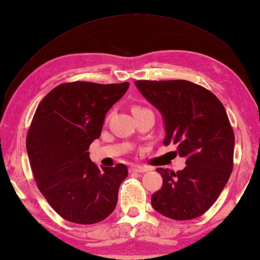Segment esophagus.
Masks as SVG:
<instances>
[{
    "mask_svg": "<svg viewBox=\"0 0 260 260\" xmlns=\"http://www.w3.org/2000/svg\"><path fill=\"white\" fill-rule=\"evenodd\" d=\"M129 172L144 173V172H147V169L146 168H143V167H140V165H133V167H131Z\"/></svg>",
    "mask_w": 260,
    "mask_h": 260,
    "instance_id": "obj_1",
    "label": "esophagus"
}]
</instances>
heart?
<instances>
[{
    "mask_svg": "<svg viewBox=\"0 0 260 260\" xmlns=\"http://www.w3.org/2000/svg\"><path fill=\"white\" fill-rule=\"evenodd\" d=\"M148 109L146 108H143L141 106H133V108H132V113L133 114H139V113H143V112H147Z\"/></svg>",
    "mask_w": 260,
    "mask_h": 260,
    "instance_id": "b5f03b06",
    "label": "heart"
}]
</instances>
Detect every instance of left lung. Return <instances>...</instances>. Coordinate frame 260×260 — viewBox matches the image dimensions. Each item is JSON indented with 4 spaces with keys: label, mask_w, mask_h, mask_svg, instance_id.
<instances>
[{
    "label": "left lung",
    "mask_w": 260,
    "mask_h": 260,
    "mask_svg": "<svg viewBox=\"0 0 260 260\" xmlns=\"http://www.w3.org/2000/svg\"><path fill=\"white\" fill-rule=\"evenodd\" d=\"M136 87L161 113L164 145L175 144L186 167L158 168L162 187L151 199L157 212L174 220L200 217L211 208L234 168L235 134L222 103L187 80H136Z\"/></svg>",
    "instance_id": "8db88e82"
}]
</instances>
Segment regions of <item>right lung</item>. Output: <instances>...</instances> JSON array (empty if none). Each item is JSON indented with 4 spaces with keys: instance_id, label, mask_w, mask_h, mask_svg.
<instances>
[{
    "instance_id": "add662e5",
    "label": "right lung",
    "mask_w": 260,
    "mask_h": 260,
    "mask_svg": "<svg viewBox=\"0 0 260 260\" xmlns=\"http://www.w3.org/2000/svg\"><path fill=\"white\" fill-rule=\"evenodd\" d=\"M128 82L61 84L42 99L26 135L33 178L42 196L70 222L92 224L112 213L128 171L91 162L89 145L102 134L105 116Z\"/></svg>"
}]
</instances>
